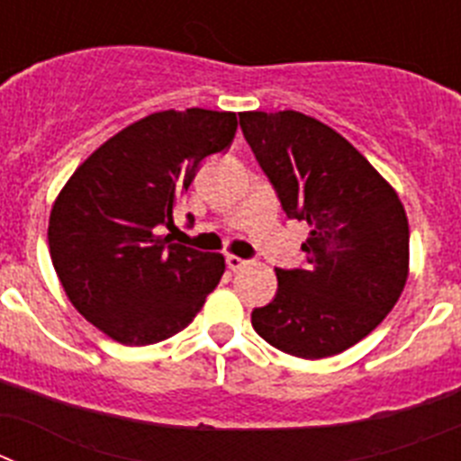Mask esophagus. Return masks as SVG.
Masks as SVG:
<instances>
[{"instance_id":"esophagus-1","label":"esophagus","mask_w":461,"mask_h":461,"mask_svg":"<svg viewBox=\"0 0 461 461\" xmlns=\"http://www.w3.org/2000/svg\"><path fill=\"white\" fill-rule=\"evenodd\" d=\"M226 263H228V267H230V270H233V272L244 270V267L249 266V260L240 258V256H226Z\"/></svg>"}]
</instances>
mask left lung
<instances>
[{"label": "left lung", "mask_w": 461, "mask_h": 461, "mask_svg": "<svg viewBox=\"0 0 461 461\" xmlns=\"http://www.w3.org/2000/svg\"><path fill=\"white\" fill-rule=\"evenodd\" d=\"M256 161L288 219L309 223L307 267L276 270L251 325L288 356L319 360L372 332L404 291L409 219L397 191L344 136L295 113H240Z\"/></svg>", "instance_id": "1"}]
</instances>
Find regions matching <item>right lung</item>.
<instances>
[{"instance_id": "right-lung-1", "label": "right lung", "mask_w": 461, "mask_h": 461, "mask_svg": "<svg viewBox=\"0 0 461 461\" xmlns=\"http://www.w3.org/2000/svg\"><path fill=\"white\" fill-rule=\"evenodd\" d=\"M235 113L161 110L89 154L57 195L48 244L85 319L124 346L177 335L217 288L226 260L161 235L210 154L230 148ZM189 214V221H191Z\"/></svg>"}]
</instances>
